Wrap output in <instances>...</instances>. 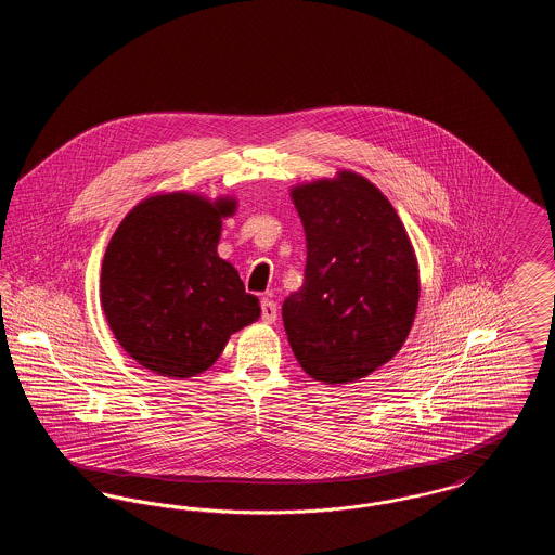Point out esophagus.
Masks as SVG:
<instances>
[{
  "label": "esophagus",
  "instance_id": "esophagus-1",
  "mask_svg": "<svg viewBox=\"0 0 555 555\" xmlns=\"http://www.w3.org/2000/svg\"><path fill=\"white\" fill-rule=\"evenodd\" d=\"M262 320H264L266 324H272L276 317H279V308H276V304L272 301V299H262Z\"/></svg>",
  "mask_w": 555,
  "mask_h": 555
}]
</instances>
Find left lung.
Instances as JSON below:
<instances>
[{
    "label": "left lung",
    "mask_w": 555,
    "mask_h": 555,
    "mask_svg": "<svg viewBox=\"0 0 555 555\" xmlns=\"http://www.w3.org/2000/svg\"><path fill=\"white\" fill-rule=\"evenodd\" d=\"M306 231L304 285L283 301L291 349L314 380L358 383L393 360L414 324L412 241L380 189L351 170L291 189Z\"/></svg>",
    "instance_id": "obj_1"
}]
</instances>
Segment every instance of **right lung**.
I'll use <instances>...</instances> for the list:
<instances>
[{
  "mask_svg": "<svg viewBox=\"0 0 555 555\" xmlns=\"http://www.w3.org/2000/svg\"><path fill=\"white\" fill-rule=\"evenodd\" d=\"M237 202L175 191L137 204L107 243L102 308L122 349L159 376H197L260 318L235 266L216 251Z\"/></svg>",
  "mask_w": 555,
  "mask_h": 555,
  "instance_id": "obj_1",
  "label": "right lung"
}]
</instances>
